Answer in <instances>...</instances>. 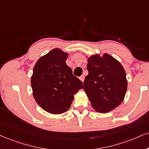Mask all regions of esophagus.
I'll return each instance as SVG.
<instances>
[{
    "mask_svg": "<svg viewBox=\"0 0 149 149\" xmlns=\"http://www.w3.org/2000/svg\"><path fill=\"white\" fill-rule=\"evenodd\" d=\"M79 78H80V80L81 81H82V82H84V76H81Z\"/></svg>",
    "mask_w": 149,
    "mask_h": 149,
    "instance_id": "1",
    "label": "esophagus"
}]
</instances>
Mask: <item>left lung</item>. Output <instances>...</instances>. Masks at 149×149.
Segmentation results:
<instances>
[{
    "mask_svg": "<svg viewBox=\"0 0 149 149\" xmlns=\"http://www.w3.org/2000/svg\"><path fill=\"white\" fill-rule=\"evenodd\" d=\"M87 69L83 89L92 107L101 113L111 111L121 104L127 93L125 69L118 60L104 53L88 57Z\"/></svg>",
    "mask_w": 149,
    "mask_h": 149,
    "instance_id": "obj_1",
    "label": "left lung"
}]
</instances>
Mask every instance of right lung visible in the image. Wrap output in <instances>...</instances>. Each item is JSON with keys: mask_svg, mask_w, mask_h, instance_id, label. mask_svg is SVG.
Here are the masks:
<instances>
[{"mask_svg": "<svg viewBox=\"0 0 149 149\" xmlns=\"http://www.w3.org/2000/svg\"><path fill=\"white\" fill-rule=\"evenodd\" d=\"M68 56L61 49H53L41 56L33 67L31 77L33 96L37 104L49 113L67 111L74 95L83 87L66 64Z\"/></svg>", "mask_w": 149, "mask_h": 149, "instance_id": "right-lung-1", "label": "right lung"}]
</instances>
